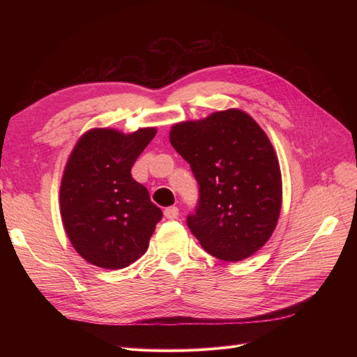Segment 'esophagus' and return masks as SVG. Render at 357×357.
<instances>
[{"label": "esophagus", "instance_id": "esophagus-1", "mask_svg": "<svg viewBox=\"0 0 357 357\" xmlns=\"http://www.w3.org/2000/svg\"><path fill=\"white\" fill-rule=\"evenodd\" d=\"M164 214H165L167 219L174 220V219L178 218V208L176 207V205H171V207H167V208L164 210Z\"/></svg>", "mask_w": 357, "mask_h": 357}]
</instances>
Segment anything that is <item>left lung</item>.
Returning a JSON list of instances; mask_svg holds the SVG:
<instances>
[{"label": "left lung", "instance_id": "8db88e82", "mask_svg": "<svg viewBox=\"0 0 357 357\" xmlns=\"http://www.w3.org/2000/svg\"><path fill=\"white\" fill-rule=\"evenodd\" d=\"M169 142L198 183L186 223L204 250L226 262L256 253L282 208V172L262 128L232 109L174 125Z\"/></svg>", "mask_w": 357, "mask_h": 357}]
</instances>
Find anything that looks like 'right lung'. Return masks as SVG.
I'll return each instance as SVG.
<instances>
[{"label": "right lung", "mask_w": 357, "mask_h": 357, "mask_svg": "<svg viewBox=\"0 0 357 357\" xmlns=\"http://www.w3.org/2000/svg\"><path fill=\"white\" fill-rule=\"evenodd\" d=\"M155 128L92 129L75 144L61 183V214L73 247L92 265L121 269L142 257L162 211L131 176Z\"/></svg>", "instance_id": "add662e5"}]
</instances>
